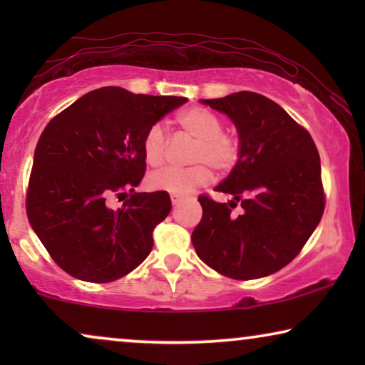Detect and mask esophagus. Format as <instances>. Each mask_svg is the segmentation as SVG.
I'll use <instances>...</instances> for the list:
<instances>
[{
    "instance_id": "obj_1",
    "label": "esophagus",
    "mask_w": 365,
    "mask_h": 365,
    "mask_svg": "<svg viewBox=\"0 0 365 365\" xmlns=\"http://www.w3.org/2000/svg\"><path fill=\"white\" fill-rule=\"evenodd\" d=\"M184 199V196H181V194H171V202L173 206H176V204H179Z\"/></svg>"
}]
</instances>
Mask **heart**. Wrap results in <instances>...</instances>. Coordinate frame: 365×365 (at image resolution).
I'll list each match as a JSON object with an SVG mask.
<instances>
[{
  "instance_id": "heart-1",
  "label": "heart",
  "mask_w": 365,
  "mask_h": 365,
  "mask_svg": "<svg viewBox=\"0 0 365 365\" xmlns=\"http://www.w3.org/2000/svg\"><path fill=\"white\" fill-rule=\"evenodd\" d=\"M176 123L184 133L196 139L189 154L187 168H168L153 173L148 186L153 191L187 194L192 189L207 184L212 169L226 174L236 168L241 159V139L236 133L226 131L222 118L202 106L187 108L176 116ZM168 136L161 124H153L143 136V156L148 166L159 168L166 161Z\"/></svg>"
}]
</instances>
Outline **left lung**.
<instances>
[{
	"instance_id": "8db88e82",
	"label": "left lung",
	"mask_w": 365,
	"mask_h": 365,
	"mask_svg": "<svg viewBox=\"0 0 365 365\" xmlns=\"http://www.w3.org/2000/svg\"><path fill=\"white\" fill-rule=\"evenodd\" d=\"M232 119L241 159L216 191L232 206L199 196L202 219L192 232L201 261L222 276L249 281L287 266L301 252L326 206L321 158L306 128L262 94L204 99ZM237 202L243 214L231 215Z\"/></svg>"
}]
</instances>
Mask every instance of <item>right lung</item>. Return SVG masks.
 Returning <instances> with one entry per match:
<instances>
[{
  "instance_id": "1",
  "label": "right lung",
  "mask_w": 365,
  "mask_h": 365,
  "mask_svg": "<svg viewBox=\"0 0 365 365\" xmlns=\"http://www.w3.org/2000/svg\"><path fill=\"white\" fill-rule=\"evenodd\" d=\"M186 98L99 88L56 114L34 149L26 214L69 276L111 282L136 269L171 211L164 191L134 192L146 173L143 136ZM130 192L118 210L108 199Z\"/></svg>"
}]
</instances>
